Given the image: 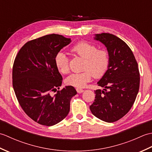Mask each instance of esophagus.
Listing matches in <instances>:
<instances>
[{
	"label": "esophagus",
	"instance_id": "1",
	"mask_svg": "<svg viewBox=\"0 0 152 152\" xmlns=\"http://www.w3.org/2000/svg\"><path fill=\"white\" fill-rule=\"evenodd\" d=\"M76 91L78 93H83V91H84V90L81 89V88H76Z\"/></svg>",
	"mask_w": 152,
	"mask_h": 152
}]
</instances>
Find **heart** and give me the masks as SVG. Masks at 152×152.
<instances>
[{"label":"heart","mask_w":152,"mask_h":152,"mask_svg":"<svg viewBox=\"0 0 152 152\" xmlns=\"http://www.w3.org/2000/svg\"><path fill=\"white\" fill-rule=\"evenodd\" d=\"M71 51L85 59L83 71L81 73H74L68 76L65 82L68 86L76 88H83L91 80L93 76L96 78L102 77L107 72L110 65V56L105 50H98L97 46L88 42L83 41L77 43ZM55 64L61 74L69 72V60L62 51L55 56Z\"/></svg>","instance_id":"heart-1"}]
</instances>
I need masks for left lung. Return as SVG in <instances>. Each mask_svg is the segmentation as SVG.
Listing matches in <instances>:
<instances>
[{"instance_id": "1", "label": "left lung", "mask_w": 152, "mask_h": 152, "mask_svg": "<svg viewBox=\"0 0 152 152\" xmlns=\"http://www.w3.org/2000/svg\"><path fill=\"white\" fill-rule=\"evenodd\" d=\"M94 39L106 46L110 65L97 82L104 89L95 91V101L89 108L97 118L114 122L130 110L136 99L140 86L138 64L128 45L115 35L96 34Z\"/></svg>"}]
</instances>
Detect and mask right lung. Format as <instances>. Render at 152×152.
Wrapping results in <instances>:
<instances>
[{
  "label": "right lung",
  "mask_w": 152,
  "mask_h": 152,
  "mask_svg": "<svg viewBox=\"0 0 152 152\" xmlns=\"http://www.w3.org/2000/svg\"><path fill=\"white\" fill-rule=\"evenodd\" d=\"M71 42L70 38L51 34L28 41L19 51L12 70V83L21 107L38 124L51 126L61 121L70 111L76 95L66 86L56 94L63 78L55 64V56Z\"/></svg>",
  "instance_id": "right-lung-1"
}]
</instances>
